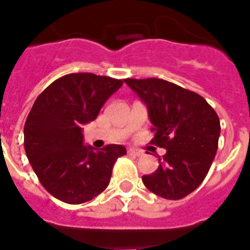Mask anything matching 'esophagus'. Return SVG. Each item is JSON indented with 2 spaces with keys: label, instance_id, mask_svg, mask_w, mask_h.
<instances>
[{
  "label": "esophagus",
  "instance_id": "obj_1",
  "mask_svg": "<svg viewBox=\"0 0 250 250\" xmlns=\"http://www.w3.org/2000/svg\"><path fill=\"white\" fill-rule=\"evenodd\" d=\"M128 153L129 155H133V156H142L143 155V150L140 149H135V148H129L128 149Z\"/></svg>",
  "mask_w": 250,
  "mask_h": 250
}]
</instances>
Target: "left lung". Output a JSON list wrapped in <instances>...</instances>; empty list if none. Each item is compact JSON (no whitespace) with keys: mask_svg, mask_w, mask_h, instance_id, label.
Returning <instances> with one entry per match:
<instances>
[{"mask_svg":"<svg viewBox=\"0 0 250 250\" xmlns=\"http://www.w3.org/2000/svg\"><path fill=\"white\" fill-rule=\"evenodd\" d=\"M148 110L152 143L167 150L159 167L143 176L146 188L165 199H181L203 182L220 136L218 114L194 91L160 79H125Z\"/></svg>","mask_w":250,"mask_h":250,"instance_id":"1","label":"left lung"}]
</instances>
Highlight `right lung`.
Segmentation results:
<instances>
[{
  "instance_id": "1",
  "label": "right lung",
  "mask_w": 250,
  "mask_h": 250,
  "mask_svg": "<svg viewBox=\"0 0 250 250\" xmlns=\"http://www.w3.org/2000/svg\"><path fill=\"white\" fill-rule=\"evenodd\" d=\"M122 85L93 73L66 74L34 102L24 123V150L41 184L59 201H91L107 188L118 157L127 153L119 144L100 150L83 144V127Z\"/></svg>"
}]
</instances>
